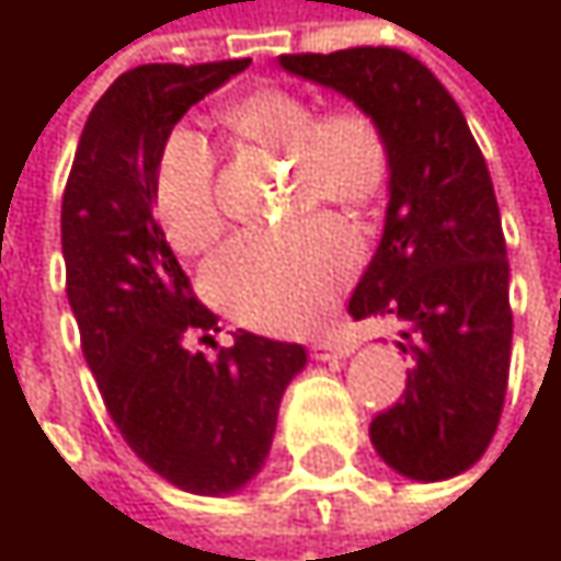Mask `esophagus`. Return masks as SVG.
<instances>
[{
  "label": "esophagus",
  "mask_w": 561,
  "mask_h": 561,
  "mask_svg": "<svg viewBox=\"0 0 561 561\" xmlns=\"http://www.w3.org/2000/svg\"><path fill=\"white\" fill-rule=\"evenodd\" d=\"M308 354L314 360H334L337 364V360H344V357L354 354V344L347 337H318V341H311Z\"/></svg>",
  "instance_id": "34e87169"
}]
</instances>
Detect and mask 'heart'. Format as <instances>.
<instances>
[{"label":"heart","mask_w":561,"mask_h":561,"mask_svg":"<svg viewBox=\"0 0 561 561\" xmlns=\"http://www.w3.org/2000/svg\"><path fill=\"white\" fill-rule=\"evenodd\" d=\"M220 126L243 146L288 156V214L318 204L370 210L390 194L396 152L383 123L354 103L321 110L298 90L253 87L217 110ZM152 210L181 253L207 250L224 214L217 201V162L210 146L191 133L165 136L152 169ZM357 266L351 230L308 214L279 230L243 233L207 266V295L240 324L256 331H305L318 324Z\"/></svg>","instance_id":"b5f03b06"}]
</instances>
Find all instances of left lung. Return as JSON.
Listing matches in <instances>:
<instances>
[{
    "mask_svg": "<svg viewBox=\"0 0 561 561\" xmlns=\"http://www.w3.org/2000/svg\"><path fill=\"white\" fill-rule=\"evenodd\" d=\"M288 73L331 87L390 133L396 174L383 240L347 311L402 324L399 402L370 422L392 471L445 481L491 445L510 377V263L488 162L438 77L399 48L282 55Z\"/></svg>",
    "mask_w": 561,
    "mask_h": 561,
    "instance_id": "left-lung-1",
    "label": "left lung"
}]
</instances>
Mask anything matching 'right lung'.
<instances>
[{"label": "right lung", "instance_id": "add662e5", "mask_svg": "<svg viewBox=\"0 0 561 561\" xmlns=\"http://www.w3.org/2000/svg\"><path fill=\"white\" fill-rule=\"evenodd\" d=\"M250 57L142 64L96 100L67 174L60 250L87 367L126 445L169 484L217 497L266 461L301 344L250 331L207 360L217 314L197 301L152 210L156 156L174 123Z\"/></svg>", "mask_w": 561, "mask_h": 561}]
</instances>
